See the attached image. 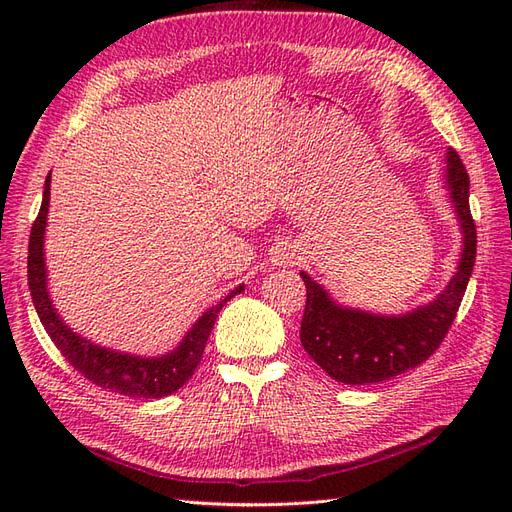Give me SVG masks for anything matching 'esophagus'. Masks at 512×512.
<instances>
[{
    "instance_id": "esophagus-1",
    "label": "esophagus",
    "mask_w": 512,
    "mask_h": 512,
    "mask_svg": "<svg viewBox=\"0 0 512 512\" xmlns=\"http://www.w3.org/2000/svg\"><path fill=\"white\" fill-rule=\"evenodd\" d=\"M294 260H297V254H294L290 245H282L280 250H275V254H273L275 265H292Z\"/></svg>"
}]
</instances>
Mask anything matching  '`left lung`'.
<instances>
[{"mask_svg":"<svg viewBox=\"0 0 512 512\" xmlns=\"http://www.w3.org/2000/svg\"><path fill=\"white\" fill-rule=\"evenodd\" d=\"M446 190L461 230L457 269L431 301L401 314H378L335 301L301 271L307 303L301 344L327 374L344 384H374L427 361L457 316L476 260V226L470 213V177L457 151L446 149Z\"/></svg>","mask_w":512,"mask_h":512,"instance_id":"left-lung-1","label":"left lung"}]
</instances>
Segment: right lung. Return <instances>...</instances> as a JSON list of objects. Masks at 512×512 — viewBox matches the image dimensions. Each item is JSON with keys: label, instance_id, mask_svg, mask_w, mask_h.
I'll return each mask as SVG.
<instances>
[{"label": "right lung", "instance_id": "add662e5", "mask_svg": "<svg viewBox=\"0 0 512 512\" xmlns=\"http://www.w3.org/2000/svg\"><path fill=\"white\" fill-rule=\"evenodd\" d=\"M49 200L51 175L44 181L42 207L32 228V237H29L27 254V284L42 327L49 333L59 352L66 356V361L96 386L115 391L119 395L145 399L173 395L192 378L194 369L200 363V356H203L215 318L222 312L224 303L235 297V294L243 292L245 284H239L218 305H213L207 312L200 314L198 320L188 329V333L183 335L181 342L164 354L143 356L100 346L68 327L66 320L59 316L53 305L49 292V271H46L44 258V232L46 220H49Z\"/></svg>", "mask_w": 512, "mask_h": 512}]
</instances>
